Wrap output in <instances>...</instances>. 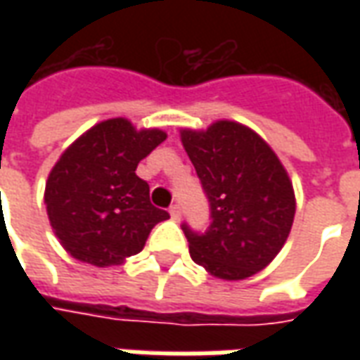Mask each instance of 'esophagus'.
<instances>
[{
  "mask_svg": "<svg viewBox=\"0 0 360 360\" xmlns=\"http://www.w3.org/2000/svg\"><path fill=\"white\" fill-rule=\"evenodd\" d=\"M169 216H172V219H175V221H179L181 219V208L177 204H173L172 208H169Z\"/></svg>",
  "mask_w": 360,
  "mask_h": 360,
  "instance_id": "obj_1",
  "label": "esophagus"
}]
</instances>
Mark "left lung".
<instances>
[{
  "mask_svg": "<svg viewBox=\"0 0 360 360\" xmlns=\"http://www.w3.org/2000/svg\"><path fill=\"white\" fill-rule=\"evenodd\" d=\"M181 142L210 202L206 233L187 226L191 258L210 276L239 281L264 270L285 245L295 191L270 144L247 125L219 119L208 129H181Z\"/></svg>",
  "mask_w": 360,
  "mask_h": 360,
  "instance_id": "8db88e82",
  "label": "left lung"
}]
</instances>
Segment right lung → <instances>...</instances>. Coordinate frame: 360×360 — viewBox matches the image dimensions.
<instances>
[{
    "label": "right lung",
    "instance_id": "right-lung-1",
    "mask_svg": "<svg viewBox=\"0 0 360 360\" xmlns=\"http://www.w3.org/2000/svg\"><path fill=\"white\" fill-rule=\"evenodd\" d=\"M167 139L125 117L90 127L51 167L44 202L53 233L77 260L108 268L139 255L152 227L169 218L150 202L136 165Z\"/></svg>",
    "mask_w": 360,
    "mask_h": 360
}]
</instances>
